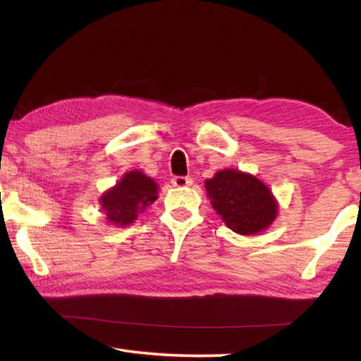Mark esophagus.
Listing matches in <instances>:
<instances>
[{"instance_id":"obj_1","label":"esophagus","mask_w":361,"mask_h":361,"mask_svg":"<svg viewBox=\"0 0 361 361\" xmlns=\"http://www.w3.org/2000/svg\"><path fill=\"white\" fill-rule=\"evenodd\" d=\"M172 185L175 188H186L192 185V178H189V176H173Z\"/></svg>"}]
</instances>
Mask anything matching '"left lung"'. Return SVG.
Masks as SVG:
<instances>
[{"label": "left lung", "instance_id": "8db88e82", "mask_svg": "<svg viewBox=\"0 0 361 361\" xmlns=\"http://www.w3.org/2000/svg\"><path fill=\"white\" fill-rule=\"evenodd\" d=\"M204 188L212 208L240 235L265 231L278 216L274 195L255 175L225 169L206 180Z\"/></svg>", "mask_w": 361, "mask_h": 361}]
</instances>
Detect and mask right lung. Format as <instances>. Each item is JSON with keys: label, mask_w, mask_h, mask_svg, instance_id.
<instances>
[{"label": "right lung", "mask_w": 361, "mask_h": 361, "mask_svg": "<svg viewBox=\"0 0 361 361\" xmlns=\"http://www.w3.org/2000/svg\"><path fill=\"white\" fill-rule=\"evenodd\" d=\"M158 198V183L140 171L127 172L116 186L101 197V206L111 225L127 226Z\"/></svg>", "instance_id": "right-lung-1"}]
</instances>
